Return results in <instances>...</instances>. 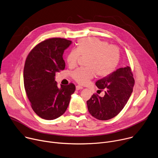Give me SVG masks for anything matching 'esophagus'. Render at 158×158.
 <instances>
[{
  "label": "esophagus",
  "mask_w": 158,
  "mask_h": 158,
  "mask_svg": "<svg viewBox=\"0 0 158 158\" xmlns=\"http://www.w3.org/2000/svg\"><path fill=\"white\" fill-rule=\"evenodd\" d=\"M82 89H83V88H82V86H81L80 85H77V86H76V89H77V90Z\"/></svg>",
  "instance_id": "obj_1"
}]
</instances>
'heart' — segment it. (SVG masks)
I'll return each mask as SVG.
<instances>
[{"mask_svg":"<svg viewBox=\"0 0 158 158\" xmlns=\"http://www.w3.org/2000/svg\"><path fill=\"white\" fill-rule=\"evenodd\" d=\"M82 57L87 58L86 68H79L72 73V78L81 85L86 84L95 74L106 77L116 70L121 58L118 47L109 45L107 42L97 38H85L78 41L76 49L71 51L67 56L70 67L77 65Z\"/></svg>","mask_w":158,"mask_h":158,"instance_id":"1","label":"heart"}]
</instances>
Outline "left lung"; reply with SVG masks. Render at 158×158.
I'll use <instances>...</instances> for the list:
<instances>
[{"instance_id":"8db88e82","label":"left lung","mask_w":158,"mask_h":158,"mask_svg":"<svg viewBox=\"0 0 158 158\" xmlns=\"http://www.w3.org/2000/svg\"><path fill=\"white\" fill-rule=\"evenodd\" d=\"M135 84L131 69L119 68L111 75L97 81L100 91L105 90L103 97L93 94L87 101L90 114L97 119L106 121L114 118L122 110L129 100Z\"/></svg>"}]
</instances>
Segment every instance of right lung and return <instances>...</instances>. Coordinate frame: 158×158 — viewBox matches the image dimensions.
Here are the masks:
<instances>
[{"mask_svg":"<svg viewBox=\"0 0 158 158\" xmlns=\"http://www.w3.org/2000/svg\"><path fill=\"white\" fill-rule=\"evenodd\" d=\"M71 44L65 39H48L36 45L27 57L25 91L33 110L44 119H55L64 114L76 90L73 83L59 88L55 80L56 72L65 67L63 54Z\"/></svg>","mask_w":158,"mask_h":158,"instance_id":"obj_1","label":"right lung"}]
</instances>
